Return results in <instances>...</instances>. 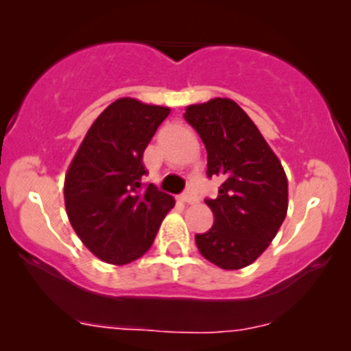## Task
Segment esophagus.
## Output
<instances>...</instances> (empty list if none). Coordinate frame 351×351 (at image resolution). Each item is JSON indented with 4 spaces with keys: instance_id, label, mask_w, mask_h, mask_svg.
I'll use <instances>...</instances> for the list:
<instances>
[{
    "instance_id": "34e87169",
    "label": "esophagus",
    "mask_w": 351,
    "mask_h": 351,
    "mask_svg": "<svg viewBox=\"0 0 351 351\" xmlns=\"http://www.w3.org/2000/svg\"><path fill=\"white\" fill-rule=\"evenodd\" d=\"M178 198L182 202H185V204H195V202H197V195H195V192H193L192 189L185 190V192H183Z\"/></svg>"
}]
</instances>
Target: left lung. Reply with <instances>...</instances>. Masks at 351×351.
Returning a JSON list of instances; mask_svg holds the SVG:
<instances>
[{
  "label": "left lung",
  "mask_w": 351,
  "mask_h": 351,
  "mask_svg": "<svg viewBox=\"0 0 351 351\" xmlns=\"http://www.w3.org/2000/svg\"><path fill=\"white\" fill-rule=\"evenodd\" d=\"M207 149V176L222 185L205 198L214 226L195 236L205 260L224 270L253 263L274 241L289 207L282 162L236 101L214 98L183 113Z\"/></svg>",
  "instance_id": "left-lung-1"
}]
</instances>
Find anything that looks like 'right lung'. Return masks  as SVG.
<instances>
[{"instance_id":"right-lung-1","label":"right lung","mask_w":351,"mask_h":351,"mask_svg":"<svg viewBox=\"0 0 351 351\" xmlns=\"http://www.w3.org/2000/svg\"><path fill=\"white\" fill-rule=\"evenodd\" d=\"M169 108L119 98L98 115L71 161L66 212L84 246L100 260L125 265L153 244L171 195L143 183V154Z\"/></svg>"}]
</instances>
